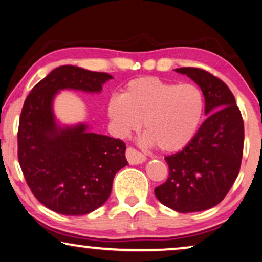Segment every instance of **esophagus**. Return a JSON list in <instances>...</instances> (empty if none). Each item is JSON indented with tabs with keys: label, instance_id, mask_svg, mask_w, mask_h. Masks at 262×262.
Instances as JSON below:
<instances>
[{
	"label": "esophagus",
	"instance_id": "34e87169",
	"mask_svg": "<svg viewBox=\"0 0 262 262\" xmlns=\"http://www.w3.org/2000/svg\"><path fill=\"white\" fill-rule=\"evenodd\" d=\"M126 159H127V162L130 163V164L136 165V164H142V163L145 162L146 157L140 152H138L137 150H135L134 147H127Z\"/></svg>",
	"mask_w": 262,
	"mask_h": 262
}]
</instances>
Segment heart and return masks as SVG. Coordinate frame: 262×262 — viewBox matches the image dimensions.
<instances>
[{
    "mask_svg": "<svg viewBox=\"0 0 262 262\" xmlns=\"http://www.w3.org/2000/svg\"><path fill=\"white\" fill-rule=\"evenodd\" d=\"M204 100L194 84H175L155 77L128 81L122 96L107 101V116L118 137H128L143 122L142 142L163 152H176L195 137Z\"/></svg>",
    "mask_w": 262,
    "mask_h": 262,
    "instance_id": "obj_1",
    "label": "heart"
}]
</instances>
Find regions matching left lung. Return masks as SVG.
<instances>
[{"mask_svg":"<svg viewBox=\"0 0 262 262\" xmlns=\"http://www.w3.org/2000/svg\"><path fill=\"white\" fill-rule=\"evenodd\" d=\"M175 71L200 86L208 117L187 146L165 157L169 177L155 195L178 213H194L219 204L236 180L244 152V120L222 80L195 67Z\"/></svg>","mask_w":262,"mask_h":262,"instance_id":"1","label":"left lung"}]
</instances>
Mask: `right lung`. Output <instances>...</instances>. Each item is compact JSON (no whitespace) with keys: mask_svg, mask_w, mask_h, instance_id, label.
Listing matches in <instances>:
<instances>
[{"mask_svg":"<svg viewBox=\"0 0 262 262\" xmlns=\"http://www.w3.org/2000/svg\"><path fill=\"white\" fill-rule=\"evenodd\" d=\"M112 75L66 65L34 86L18 125V162L39 202L55 213L78 216L106 202L113 178L127 164L124 142L90 131L89 125H61L53 103L60 91L100 93Z\"/></svg>","mask_w":262,"mask_h":262,"instance_id":"obj_1","label":"right lung"}]
</instances>
